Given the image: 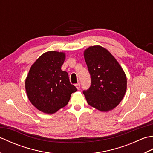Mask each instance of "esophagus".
<instances>
[{
	"instance_id": "34e87169",
	"label": "esophagus",
	"mask_w": 153,
	"mask_h": 153,
	"mask_svg": "<svg viewBox=\"0 0 153 153\" xmlns=\"http://www.w3.org/2000/svg\"><path fill=\"white\" fill-rule=\"evenodd\" d=\"M76 88L77 89V90H79V89H80V84L79 83H77V84H76Z\"/></svg>"
}]
</instances>
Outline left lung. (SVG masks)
<instances>
[{
	"mask_svg": "<svg viewBox=\"0 0 153 153\" xmlns=\"http://www.w3.org/2000/svg\"><path fill=\"white\" fill-rule=\"evenodd\" d=\"M83 55L91 77L89 89L83 91L87 103L101 112L113 110L126 91L124 71L113 55L100 45L86 48Z\"/></svg>",
	"mask_w": 153,
	"mask_h": 153,
	"instance_id": "8db88e82",
	"label": "left lung"
}]
</instances>
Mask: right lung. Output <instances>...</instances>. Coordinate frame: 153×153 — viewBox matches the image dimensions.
Wrapping results in <instances>:
<instances>
[{
  "instance_id": "right-lung-1",
  "label": "right lung",
  "mask_w": 153,
  "mask_h": 153,
  "mask_svg": "<svg viewBox=\"0 0 153 153\" xmlns=\"http://www.w3.org/2000/svg\"><path fill=\"white\" fill-rule=\"evenodd\" d=\"M65 58L64 52H46L29 71L25 82L27 95L32 105L42 112H56L67 105L71 93L77 91L68 73L61 70Z\"/></svg>"
}]
</instances>
